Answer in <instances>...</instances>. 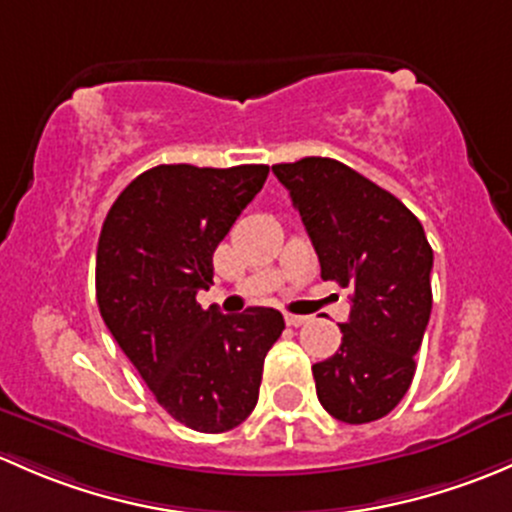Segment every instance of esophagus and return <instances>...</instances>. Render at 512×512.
I'll use <instances>...</instances> for the list:
<instances>
[{
    "label": "esophagus",
    "mask_w": 512,
    "mask_h": 512,
    "mask_svg": "<svg viewBox=\"0 0 512 512\" xmlns=\"http://www.w3.org/2000/svg\"><path fill=\"white\" fill-rule=\"evenodd\" d=\"M308 315H293V313H286V323L291 325V328H300V325L308 323Z\"/></svg>",
    "instance_id": "obj_1"
}]
</instances>
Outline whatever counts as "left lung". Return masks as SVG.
<instances>
[{
  "instance_id": "8db88e82",
  "label": "left lung",
  "mask_w": 512,
  "mask_h": 512,
  "mask_svg": "<svg viewBox=\"0 0 512 512\" xmlns=\"http://www.w3.org/2000/svg\"><path fill=\"white\" fill-rule=\"evenodd\" d=\"M291 192L320 276L350 288V318L328 360L313 365L325 412L367 424L402 402L431 315L434 251L421 221L387 189L330 157L273 165Z\"/></svg>"
}]
</instances>
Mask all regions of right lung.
Returning a JSON list of instances; mask_svg holds the SVG:
<instances>
[{
  "mask_svg": "<svg viewBox=\"0 0 512 512\" xmlns=\"http://www.w3.org/2000/svg\"><path fill=\"white\" fill-rule=\"evenodd\" d=\"M266 177L268 165H157L120 192L100 229L96 298L110 335L160 407L204 434L254 412L266 352L286 328L273 308L224 315L197 303L219 241Z\"/></svg>",
  "mask_w": 512,
  "mask_h": 512,
  "instance_id": "add662e5",
  "label": "right lung"
}]
</instances>
